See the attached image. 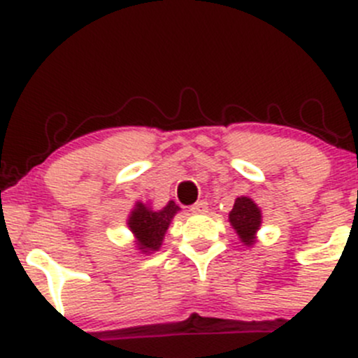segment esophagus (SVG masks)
I'll list each match as a JSON object with an SVG mask.
<instances>
[{
  "label": "esophagus",
  "mask_w": 358,
  "mask_h": 358,
  "mask_svg": "<svg viewBox=\"0 0 358 358\" xmlns=\"http://www.w3.org/2000/svg\"><path fill=\"white\" fill-rule=\"evenodd\" d=\"M190 211L197 213V215H202V213L208 211V202H206V201H197L196 204H194L192 208H190Z\"/></svg>",
  "instance_id": "1"
}]
</instances>
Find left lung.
<instances>
[{
  "label": "left lung",
  "mask_w": 358,
  "mask_h": 358,
  "mask_svg": "<svg viewBox=\"0 0 358 358\" xmlns=\"http://www.w3.org/2000/svg\"><path fill=\"white\" fill-rule=\"evenodd\" d=\"M229 222L239 239L246 246H252L256 241V232L262 225V211H259L258 204L249 197H237L229 215Z\"/></svg>",
  "instance_id": "1"
}]
</instances>
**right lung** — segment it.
I'll return each mask as SVG.
<instances>
[{"label": "right lung", "instance_id": "1", "mask_svg": "<svg viewBox=\"0 0 358 358\" xmlns=\"http://www.w3.org/2000/svg\"><path fill=\"white\" fill-rule=\"evenodd\" d=\"M178 209L180 208L173 201H169L159 211H154L143 202H136L135 209L128 218V227L135 236L136 248L142 252L157 251L161 248L162 239H164L166 230H168L169 223H171L173 216L176 215Z\"/></svg>", "mask_w": 358, "mask_h": 358}]
</instances>
